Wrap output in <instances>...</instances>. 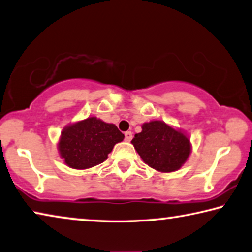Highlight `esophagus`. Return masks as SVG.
<instances>
[{"label": "esophagus", "mask_w": 252, "mask_h": 252, "mask_svg": "<svg viewBox=\"0 0 252 252\" xmlns=\"http://www.w3.org/2000/svg\"><path fill=\"white\" fill-rule=\"evenodd\" d=\"M131 138H133V133L131 131H126L125 133V139L127 142H130Z\"/></svg>", "instance_id": "1"}]
</instances>
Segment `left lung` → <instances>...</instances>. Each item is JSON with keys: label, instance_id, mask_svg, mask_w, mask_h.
<instances>
[{"label": "left lung", "instance_id": "obj_1", "mask_svg": "<svg viewBox=\"0 0 252 252\" xmlns=\"http://www.w3.org/2000/svg\"><path fill=\"white\" fill-rule=\"evenodd\" d=\"M131 144L146 164L161 172L180 169L191 152L190 141L183 131L161 121L143 124Z\"/></svg>", "mask_w": 252, "mask_h": 252}]
</instances>
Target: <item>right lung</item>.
I'll return each instance as SVG.
<instances>
[{"instance_id": "add662e5", "label": "right lung", "mask_w": 252, "mask_h": 252, "mask_svg": "<svg viewBox=\"0 0 252 252\" xmlns=\"http://www.w3.org/2000/svg\"><path fill=\"white\" fill-rule=\"evenodd\" d=\"M124 137L114 124L89 117L62 130L59 151L69 168L89 169L107 160L115 144L122 142Z\"/></svg>"}]
</instances>
